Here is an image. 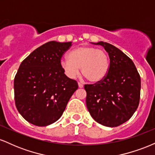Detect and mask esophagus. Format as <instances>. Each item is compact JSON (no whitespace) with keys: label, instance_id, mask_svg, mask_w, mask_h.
<instances>
[{"label":"esophagus","instance_id":"1","mask_svg":"<svg viewBox=\"0 0 155 155\" xmlns=\"http://www.w3.org/2000/svg\"><path fill=\"white\" fill-rule=\"evenodd\" d=\"M78 84H79V88H82V87H84V84H83L82 83L78 82Z\"/></svg>","mask_w":155,"mask_h":155}]
</instances>
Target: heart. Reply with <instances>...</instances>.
Segmentation results:
<instances>
[{
  "instance_id": "b5f03b06",
  "label": "heart",
  "mask_w": 155,
  "mask_h": 155,
  "mask_svg": "<svg viewBox=\"0 0 155 155\" xmlns=\"http://www.w3.org/2000/svg\"><path fill=\"white\" fill-rule=\"evenodd\" d=\"M68 77L74 79L79 74L90 82H99L107 76L109 71V57L106 51L90 46H81L73 49L60 63Z\"/></svg>"
}]
</instances>
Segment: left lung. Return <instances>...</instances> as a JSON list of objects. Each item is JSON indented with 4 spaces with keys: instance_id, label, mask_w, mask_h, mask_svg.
<instances>
[{
    "instance_id": "1",
    "label": "left lung",
    "mask_w": 155,
    "mask_h": 155,
    "mask_svg": "<svg viewBox=\"0 0 155 155\" xmlns=\"http://www.w3.org/2000/svg\"><path fill=\"white\" fill-rule=\"evenodd\" d=\"M95 44L108 52L110 66L102 81L84 85L87 107L99 124L117 127L130 120L138 108L140 76L132 60L118 48L103 41Z\"/></svg>"
}]
</instances>
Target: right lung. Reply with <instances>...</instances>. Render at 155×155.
I'll list each match as a JSON object with an SVG mask.
<instances>
[{"instance_id": "right-lung-1", "label": "right lung", "mask_w": 155, "mask_h": 155, "mask_svg": "<svg viewBox=\"0 0 155 155\" xmlns=\"http://www.w3.org/2000/svg\"><path fill=\"white\" fill-rule=\"evenodd\" d=\"M72 42L49 41L37 48L19 65L15 77V105L25 120L36 126L56 122L78 89L60 63Z\"/></svg>"}]
</instances>
